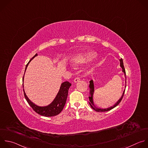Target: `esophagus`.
Listing matches in <instances>:
<instances>
[{"instance_id":"1","label":"esophagus","mask_w":148,"mask_h":148,"mask_svg":"<svg viewBox=\"0 0 148 148\" xmlns=\"http://www.w3.org/2000/svg\"><path fill=\"white\" fill-rule=\"evenodd\" d=\"M79 80H80V78H79V77H76V78L74 79V82H77L79 81Z\"/></svg>"}]
</instances>
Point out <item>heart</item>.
Returning a JSON list of instances; mask_svg holds the SVG:
<instances>
[{
	"label": "heart",
	"mask_w": 148,
	"mask_h": 148,
	"mask_svg": "<svg viewBox=\"0 0 148 148\" xmlns=\"http://www.w3.org/2000/svg\"><path fill=\"white\" fill-rule=\"evenodd\" d=\"M96 56V53L92 51L85 52L84 53H79L75 55L71 60L72 64L75 66H77L82 63H86Z\"/></svg>",
	"instance_id": "obj_1"
}]
</instances>
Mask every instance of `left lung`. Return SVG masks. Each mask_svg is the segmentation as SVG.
Listing matches in <instances>:
<instances>
[{"mask_svg": "<svg viewBox=\"0 0 148 148\" xmlns=\"http://www.w3.org/2000/svg\"><path fill=\"white\" fill-rule=\"evenodd\" d=\"M120 67L122 68V71L124 73V75H125V83H126V76H125V69H124V64H123V59H120ZM125 87H126V84H125ZM89 88H90V96H89V103L90 106V107L94 110H95L96 112H108V111H109L112 109H113V108H114L115 107H116L120 103V102L121 101L123 97L124 96V92H125V90L123 91V93L122 94V96L120 98V99L116 103H115L113 106H111V107H109L108 108H106V109H102V108H97L94 103H93V93H94V84H93V80H90L89 81Z\"/></svg>", "mask_w": 148, "mask_h": 148, "instance_id": "obj_1", "label": "left lung"}]
</instances>
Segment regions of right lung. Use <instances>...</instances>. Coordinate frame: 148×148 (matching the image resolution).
<instances>
[{
	"instance_id": "add662e5",
	"label": "right lung",
	"mask_w": 148,
	"mask_h": 148,
	"mask_svg": "<svg viewBox=\"0 0 148 148\" xmlns=\"http://www.w3.org/2000/svg\"><path fill=\"white\" fill-rule=\"evenodd\" d=\"M38 54L36 53L26 65L25 72L29 63ZM24 75L23 76V81H24ZM71 85V84L68 81H65L63 82L61 84L60 89L56 96L55 97V99L53 101V102L51 104H49V105L46 106H39L35 105V103H34L33 102H32L26 95L24 89H23V91H24V96L26 101H27L29 106L32 108V109L36 113L45 117H52V116H55L59 114L63 109L66 102L67 97L68 95V91ZM23 87L24 88L23 84Z\"/></svg>"
}]
</instances>
